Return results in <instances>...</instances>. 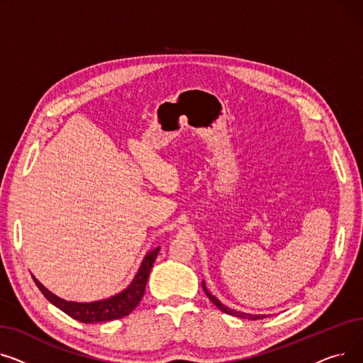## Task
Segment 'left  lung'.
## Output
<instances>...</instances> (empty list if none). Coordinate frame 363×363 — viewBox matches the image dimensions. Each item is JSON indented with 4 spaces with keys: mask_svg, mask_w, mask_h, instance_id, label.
<instances>
[{
    "mask_svg": "<svg viewBox=\"0 0 363 363\" xmlns=\"http://www.w3.org/2000/svg\"><path fill=\"white\" fill-rule=\"evenodd\" d=\"M203 287V290H205V293H206V296L209 297V301L214 303L220 311H223V312H225V313H228V315H233V316H238V318H247V319H262V318H265V315H252V313H245V312H238V311H234V309H230V308H227V306H224L217 297H214L212 296L208 290H206V287L205 286H202Z\"/></svg>",
    "mask_w": 363,
    "mask_h": 363,
    "instance_id": "left-lung-1",
    "label": "left lung"
}]
</instances>
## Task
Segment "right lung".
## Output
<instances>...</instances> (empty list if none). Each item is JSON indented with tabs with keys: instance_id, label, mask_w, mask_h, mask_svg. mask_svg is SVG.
<instances>
[{
	"instance_id": "right-lung-1",
	"label": "right lung",
	"mask_w": 363,
	"mask_h": 363,
	"mask_svg": "<svg viewBox=\"0 0 363 363\" xmlns=\"http://www.w3.org/2000/svg\"><path fill=\"white\" fill-rule=\"evenodd\" d=\"M158 250L160 249L157 247L155 250L149 252L146 255L140 265V269L138 271L135 280L129 287H127L124 291H121L120 294L106 301L94 302V303L67 302V301L60 299V297H57L50 290H47L35 279V277H33V281L38 286V289L42 291V294H44L52 305L60 308L64 313L74 318L76 321H80L83 324H95L102 321H111V319H120L125 315H129L142 301L147 277L155 262Z\"/></svg>"
}]
</instances>
